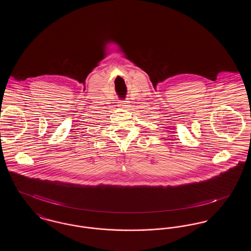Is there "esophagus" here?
<instances>
[{
  "mask_svg": "<svg viewBox=\"0 0 251 251\" xmlns=\"http://www.w3.org/2000/svg\"><path fill=\"white\" fill-rule=\"evenodd\" d=\"M120 103H121L120 105H121L122 107L126 108L127 106H128V102H127L126 100H122Z\"/></svg>",
  "mask_w": 251,
  "mask_h": 251,
  "instance_id": "34e87169",
  "label": "esophagus"
}]
</instances>
